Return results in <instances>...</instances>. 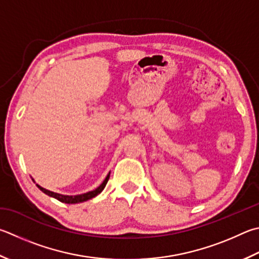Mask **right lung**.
<instances>
[{
    "label": "right lung",
    "instance_id": "1",
    "mask_svg": "<svg viewBox=\"0 0 259 259\" xmlns=\"http://www.w3.org/2000/svg\"><path fill=\"white\" fill-rule=\"evenodd\" d=\"M109 178H110V175H107V177L105 178V180L103 181L102 185L96 188L95 190L93 191H89L87 192V194H82V195H78V196H64V195H60V194H56V192H53V191H50L48 189H44L43 187H40L37 185V187L39 188V189L44 192V194L49 195L51 197H53V198L58 199L60 201H62V203H65V204H77V203H82V201H86L88 199H92L94 198V197L97 196L98 194H101L102 190L104 189L107 181H109Z\"/></svg>",
    "mask_w": 259,
    "mask_h": 259
}]
</instances>
